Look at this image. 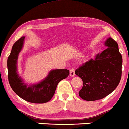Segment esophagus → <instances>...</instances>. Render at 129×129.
Masks as SVG:
<instances>
[{"instance_id": "34e87169", "label": "esophagus", "mask_w": 129, "mask_h": 129, "mask_svg": "<svg viewBox=\"0 0 129 129\" xmlns=\"http://www.w3.org/2000/svg\"><path fill=\"white\" fill-rule=\"evenodd\" d=\"M70 76L71 77H74L75 76V70L74 68H72L70 70Z\"/></svg>"}]
</instances>
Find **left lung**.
Returning <instances> with one entry per match:
<instances>
[{
  "instance_id": "left-lung-1",
  "label": "left lung",
  "mask_w": 129,
  "mask_h": 129,
  "mask_svg": "<svg viewBox=\"0 0 129 129\" xmlns=\"http://www.w3.org/2000/svg\"><path fill=\"white\" fill-rule=\"evenodd\" d=\"M107 48L75 71L82 79L83 86L79 92L86 101H95L110 94L119 84L122 75V58L118 45L109 37L105 42Z\"/></svg>"
}]
</instances>
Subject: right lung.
Masks as SVG:
<instances>
[{"instance_id":"add662e5","label":"right lung","mask_w":129,"mask_h":129,"mask_svg":"<svg viewBox=\"0 0 129 129\" xmlns=\"http://www.w3.org/2000/svg\"><path fill=\"white\" fill-rule=\"evenodd\" d=\"M25 37H21L13 45L10 55L7 59L9 81L16 95L27 102L33 103H44L53 97L58 84L66 78L70 71L66 69L51 70L48 76L36 84L27 85L18 74L17 60L24 44Z\"/></svg>"}]
</instances>
